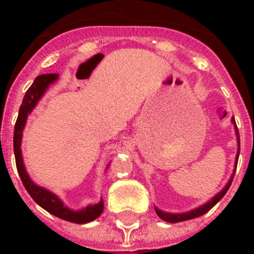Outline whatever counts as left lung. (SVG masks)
Wrapping results in <instances>:
<instances>
[{
    "instance_id": "1",
    "label": "left lung",
    "mask_w": 254,
    "mask_h": 254,
    "mask_svg": "<svg viewBox=\"0 0 254 254\" xmlns=\"http://www.w3.org/2000/svg\"><path fill=\"white\" fill-rule=\"evenodd\" d=\"M232 123L235 124V130H236V135H237V143H239V149H237V155H236V163H235V167L237 166V161H239V154H240V135H239V129L236 127V121L235 119H232ZM235 173H236V169L233 170V174L231 179L228 181L227 186H225L224 189L221 190L220 192L215 195V196L211 199L209 201H207L205 204L200 205V207H197V208L192 209V211H189V212H185V213H170V212H165V211H161V209L155 208V212L158 215L162 220L167 221V223H179V221H186V220H190V219H195V217H199L201 215H204L205 212H208L209 209L212 208L213 205L216 204L217 201L220 200L221 197L224 196L228 189L231 187V183L233 181V177H235Z\"/></svg>"
}]
</instances>
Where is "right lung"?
<instances>
[{"mask_svg": "<svg viewBox=\"0 0 254 254\" xmlns=\"http://www.w3.org/2000/svg\"><path fill=\"white\" fill-rule=\"evenodd\" d=\"M58 73H46V75H41L38 76L31 87L26 91V95L22 100V105L19 108V113H18L17 123L14 127V155H15V165H17V170L21 181L25 186V189L27 190V192L30 193V196L33 197L34 201L39 204L42 208H45L47 212L53 213L54 216L63 219V220L71 221V223H76V224H85L89 221L95 220L96 217H99L101 215L104 209L103 200H100V203L93 205H88L84 209L80 211H73L69 209L68 207H65L63 204V201L55 195V193L50 192L49 190L39 187L30 179L29 174L26 173L25 165H23V159H22L21 153V141H22V131L25 127L26 120L27 116L31 113L34 107L37 105L46 89L50 87V84H53L54 81H57Z\"/></svg>", "mask_w": 254, "mask_h": 254, "instance_id": "right-lung-1", "label": "right lung"}]
</instances>
